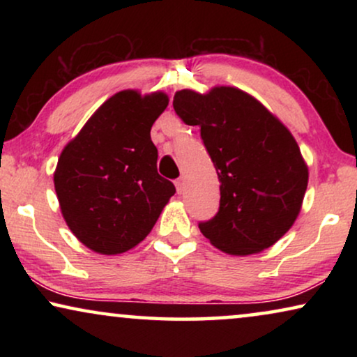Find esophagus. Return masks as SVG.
<instances>
[{
    "instance_id": "obj_1",
    "label": "esophagus",
    "mask_w": 357,
    "mask_h": 357,
    "mask_svg": "<svg viewBox=\"0 0 357 357\" xmlns=\"http://www.w3.org/2000/svg\"><path fill=\"white\" fill-rule=\"evenodd\" d=\"M183 185H185L183 178H177V180H175V187H177V193H182V192H183Z\"/></svg>"
}]
</instances>
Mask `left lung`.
Listing matches in <instances>:
<instances>
[{
	"mask_svg": "<svg viewBox=\"0 0 357 357\" xmlns=\"http://www.w3.org/2000/svg\"><path fill=\"white\" fill-rule=\"evenodd\" d=\"M174 109L202 128L221 182L219 211L198 224L203 236L229 255L275 245L299 216L309 182L291 131L255 97L231 86L175 92Z\"/></svg>",
	"mask_w": 357,
	"mask_h": 357,
	"instance_id": "obj_1",
	"label": "left lung"
}]
</instances>
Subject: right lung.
<instances>
[{"label": "right lung", "instance_id": "right-lung-1", "mask_svg": "<svg viewBox=\"0 0 357 357\" xmlns=\"http://www.w3.org/2000/svg\"><path fill=\"white\" fill-rule=\"evenodd\" d=\"M167 105L164 92H116L61 151L53 174L61 214L91 250L116 255L138 245L175 193L158 174L151 141Z\"/></svg>", "mask_w": 357, "mask_h": 357}]
</instances>
